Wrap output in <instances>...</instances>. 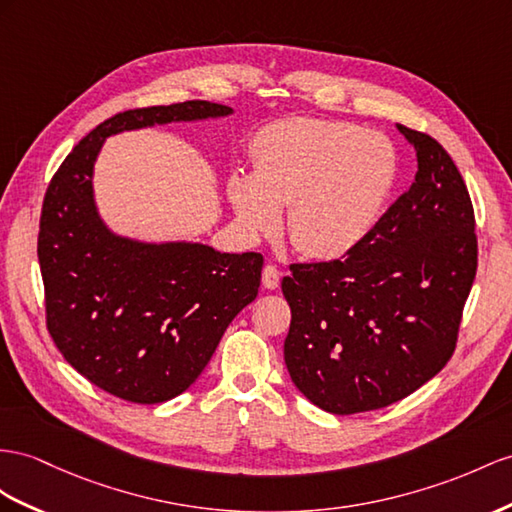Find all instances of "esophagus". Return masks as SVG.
Instances as JSON below:
<instances>
[{
	"instance_id": "34e87169",
	"label": "esophagus",
	"mask_w": 512,
	"mask_h": 512,
	"mask_svg": "<svg viewBox=\"0 0 512 512\" xmlns=\"http://www.w3.org/2000/svg\"><path fill=\"white\" fill-rule=\"evenodd\" d=\"M261 283H264L266 290H277L281 283V272L277 266L266 264L264 270H261Z\"/></svg>"
}]
</instances>
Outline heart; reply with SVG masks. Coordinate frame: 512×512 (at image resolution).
Listing matches in <instances>:
<instances>
[{
  "mask_svg": "<svg viewBox=\"0 0 512 512\" xmlns=\"http://www.w3.org/2000/svg\"><path fill=\"white\" fill-rule=\"evenodd\" d=\"M253 173L235 170L229 201L248 233L279 227L287 205L292 244L311 257H337L372 231L398 173L387 136L361 127L296 116L259 129Z\"/></svg>",
  "mask_w": 512,
  "mask_h": 512,
  "instance_id": "b5f03b06",
  "label": "heart"
}]
</instances>
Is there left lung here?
I'll list each match as a JSON object with an SVG mask.
<instances>
[{"label": "left lung", "instance_id": "1", "mask_svg": "<svg viewBox=\"0 0 512 512\" xmlns=\"http://www.w3.org/2000/svg\"><path fill=\"white\" fill-rule=\"evenodd\" d=\"M398 129L417 151L413 186L346 257L292 264L283 355L294 385L335 415L411 396L456 350L478 270L476 216L441 144Z\"/></svg>", "mask_w": 512, "mask_h": 512}]
</instances>
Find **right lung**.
<instances>
[{
    "instance_id": "right-lung-1",
    "label": "right lung",
    "mask_w": 512,
    "mask_h": 512,
    "mask_svg": "<svg viewBox=\"0 0 512 512\" xmlns=\"http://www.w3.org/2000/svg\"><path fill=\"white\" fill-rule=\"evenodd\" d=\"M229 112L192 99L114 114L77 142L47 186L36 246L47 331L86 381L121 400L157 404L186 391L257 298L264 257L114 238L93 203L95 157L116 131Z\"/></svg>"
}]
</instances>
